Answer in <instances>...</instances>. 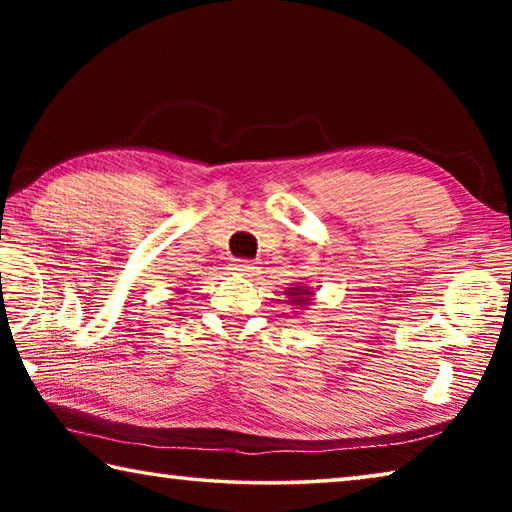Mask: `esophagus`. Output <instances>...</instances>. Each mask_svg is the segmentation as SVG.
I'll return each mask as SVG.
<instances>
[{"mask_svg":"<svg viewBox=\"0 0 512 512\" xmlns=\"http://www.w3.org/2000/svg\"><path fill=\"white\" fill-rule=\"evenodd\" d=\"M255 262H250V259H232V271L241 273V275H255L257 273Z\"/></svg>","mask_w":512,"mask_h":512,"instance_id":"esophagus-1","label":"esophagus"}]
</instances>
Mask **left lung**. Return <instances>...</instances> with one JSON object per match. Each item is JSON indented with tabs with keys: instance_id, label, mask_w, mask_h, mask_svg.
<instances>
[{
	"instance_id": "8db88e82",
	"label": "left lung",
	"mask_w": 512,
	"mask_h": 512,
	"mask_svg": "<svg viewBox=\"0 0 512 512\" xmlns=\"http://www.w3.org/2000/svg\"><path fill=\"white\" fill-rule=\"evenodd\" d=\"M298 293H293V291H289V296H298V298H293V300H298V302H307V298H300V293L302 296H309V291L305 293V289H296Z\"/></svg>"
}]
</instances>
